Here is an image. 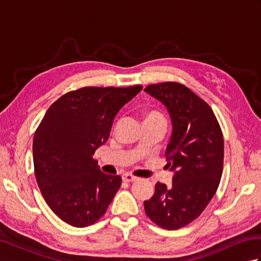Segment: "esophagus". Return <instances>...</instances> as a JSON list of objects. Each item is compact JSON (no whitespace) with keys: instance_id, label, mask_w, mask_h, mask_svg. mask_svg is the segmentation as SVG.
Wrapping results in <instances>:
<instances>
[{"instance_id":"34e87169","label":"esophagus","mask_w":261,"mask_h":261,"mask_svg":"<svg viewBox=\"0 0 261 261\" xmlns=\"http://www.w3.org/2000/svg\"><path fill=\"white\" fill-rule=\"evenodd\" d=\"M122 179L126 182H131V181H137L138 177L131 175V174H124L123 176H122Z\"/></svg>"}]
</instances>
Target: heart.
I'll return each mask as SVG.
<instances>
[{
  "mask_svg": "<svg viewBox=\"0 0 261 261\" xmlns=\"http://www.w3.org/2000/svg\"><path fill=\"white\" fill-rule=\"evenodd\" d=\"M146 120H151V121H160V122H165V118L163 114H160L159 112H150L147 115Z\"/></svg>",
  "mask_w": 261,
  "mask_h": 261,
  "instance_id": "obj_1",
  "label": "heart"
}]
</instances>
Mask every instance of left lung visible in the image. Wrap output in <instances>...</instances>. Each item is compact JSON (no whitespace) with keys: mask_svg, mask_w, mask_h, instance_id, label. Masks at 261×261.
<instances>
[{"mask_svg":"<svg viewBox=\"0 0 261 261\" xmlns=\"http://www.w3.org/2000/svg\"><path fill=\"white\" fill-rule=\"evenodd\" d=\"M145 92L162 102L170 116L173 130L166 157L174 173L170 188L154 185L145 211L152 222L176 230L195 220L218 190L223 169L222 131L208 104L186 86L168 82L149 85Z\"/></svg>","mask_w":261,"mask_h":261,"instance_id":"obj_1","label":"left lung"}]
</instances>
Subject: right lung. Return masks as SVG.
<instances>
[{"label":"right lung","instance_id":"1","mask_svg":"<svg viewBox=\"0 0 261 261\" xmlns=\"http://www.w3.org/2000/svg\"><path fill=\"white\" fill-rule=\"evenodd\" d=\"M141 85L83 87L58 98L33 138L38 186L48 206L76 228L95 223L107 212L121 177L104 174L92 158L108 141L115 115Z\"/></svg>","mask_w":261,"mask_h":261}]
</instances>
